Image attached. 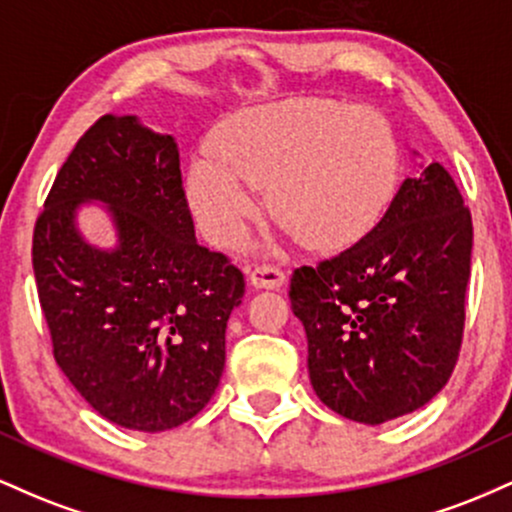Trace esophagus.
Instances as JSON below:
<instances>
[{"instance_id":"obj_1","label":"esophagus","mask_w":512,"mask_h":512,"mask_svg":"<svg viewBox=\"0 0 512 512\" xmlns=\"http://www.w3.org/2000/svg\"><path fill=\"white\" fill-rule=\"evenodd\" d=\"M286 281V274L281 272L279 267H269V264H262V267L250 269V284L255 289H281Z\"/></svg>"}]
</instances>
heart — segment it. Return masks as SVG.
<instances>
[{
    "instance_id": "1",
    "label": "heart",
    "mask_w": 512,
    "mask_h": 512,
    "mask_svg": "<svg viewBox=\"0 0 512 512\" xmlns=\"http://www.w3.org/2000/svg\"><path fill=\"white\" fill-rule=\"evenodd\" d=\"M397 178L399 144L383 115L291 98L228 117L211 137V154L187 170L185 195L216 248L243 240L257 211L250 187H267L276 223L305 248L334 252L378 226Z\"/></svg>"
}]
</instances>
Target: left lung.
Masks as SVG:
<instances>
[{
	"instance_id": "8db88e82",
	"label": "left lung",
	"mask_w": 512,
	"mask_h": 512,
	"mask_svg": "<svg viewBox=\"0 0 512 512\" xmlns=\"http://www.w3.org/2000/svg\"><path fill=\"white\" fill-rule=\"evenodd\" d=\"M472 214L438 161L421 163L366 238L291 279L315 395L378 426L443 390L457 363Z\"/></svg>"
}]
</instances>
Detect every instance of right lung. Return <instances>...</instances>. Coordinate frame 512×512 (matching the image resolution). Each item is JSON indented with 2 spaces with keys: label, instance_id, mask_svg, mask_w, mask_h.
<instances>
[{
  "label": "right lung",
  "instance_id": "obj_1",
  "mask_svg": "<svg viewBox=\"0 0 512 512\" xmlns=\"http://www.w3.org/2000/svg\"><path fill=\"white\" fill-rule=\"evenodd\" d=\"M88 201L114 221L115 249L78 231ZM33 272L57 366L103 419L158 433L207 407L245 279L197 243L170 134L137 115L88 129L35 223Z\"/></svg>",
  "mask_w": 512,
  "mask_h": 512
}]
</instances>
